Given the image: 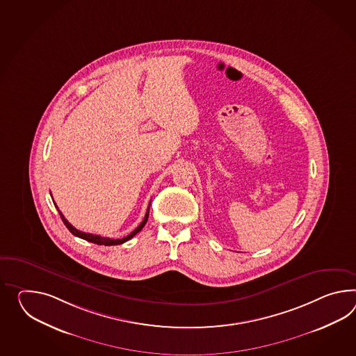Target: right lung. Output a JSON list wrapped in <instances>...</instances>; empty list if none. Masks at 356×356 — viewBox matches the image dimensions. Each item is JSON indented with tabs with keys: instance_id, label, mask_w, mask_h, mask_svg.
Here are the masks:
<instances>
[{
	"instance_id": "right-lung-1",
	"label": "right lung",
	"mask_w": 356,
	"mask_h": 356,
	"mask_svg": "<svg viewBox=\"0 0 356 356\" xmlns=\"http://www.w3.org/2000/svg\"><path fill=\"white\" fill-rule=\"evenodd\" d=\"M55 204V203H54ZM56 209H58V206H55ZM149 209H150V204H149V207H147V213H145V217H144V220L141 221V224H140L132 233L127 235V236H124V238H122V239H111V238H106V236H100V235L96 234H90V233H83V232H81V230H77L74 226L70 225V222H68V220L64 217V215L61 213L60 211H59V215H60L61 220H63V222H64V225L68 227V230H70V233L73 235H76V236H79L81 239H85L87 242L95 243V244H100V245H115V244H122V243L127 242V241H130L131 238H134L135 235L139 233L140 230L145 226L147 221V217H149Z\"/></svg>"
}]
</instances>
